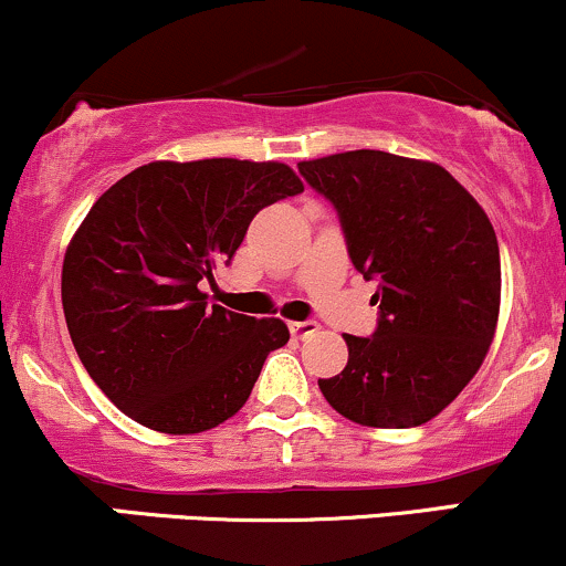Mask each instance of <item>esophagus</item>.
Here are the masks:
<instances>
[{"instance_id":"1","label":"esophagus","mask_w":566,"mask_h":566,"mask_svg":"<svg viewBox=\"0 0 566 566\" xmlns=\"http://www.w3.org/2000/svg\"><path fill=\"white\" fill-rule=\"evenodd\" d=\"M289 328H291V334H294L296 338H302V342H304V338L315 336L321 325H317L315 321H294V323H289Z\"/></svg>"}]
</instances>
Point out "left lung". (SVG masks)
<instances>
[{
  "label": "left lung",
  "mask_w": 566,
  "mask_h": 566,
  "mask_svg": "<svg viewBox=\"0 0 566 566\" xmlns=\"http://www.w3.org/2000/svg\"><path fill=\"white\" fill-rule=\"evenodd\" d=\"M336 209L347 254L376 281L378 325L349 336V363L317 378L349 421L421 427L461 395L493 342L501 251L482 206L450 171L384 150H349L298 164Z\"/></svg>",
  "instance_id": "1"
}]
</instances>
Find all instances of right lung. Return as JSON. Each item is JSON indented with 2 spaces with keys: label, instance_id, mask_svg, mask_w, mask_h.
<instances>
[{
  "label": "right lung",
  "instance_id": "add662e5",
  "mask_svg": "<svg viewBox=\"0 0 566 566\" xmlns=\"http://www.w3.org/2000/svg\"><path fill=\"white\" fill-rule=\"evenodd\" d=\"M302 190L285 164L206 158L145 164L97 198L65 251L63 312L86 374L132 421L198 434L243 408L289 325L209 304L201 281L264 206Z\"/></svg>",
  "mask_w": 566,
  "mask_h": 566
}]
</instances>
